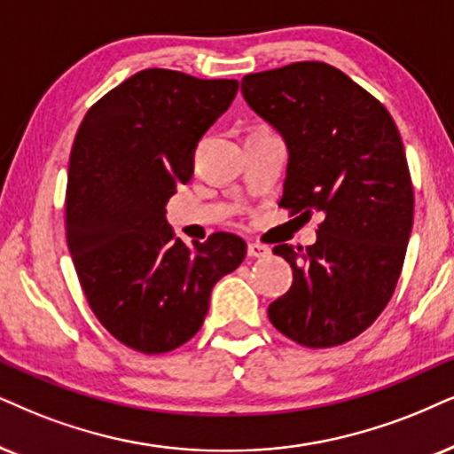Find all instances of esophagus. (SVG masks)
I'll list each match as a JSON object with an SVG mask.
<instances>
[{
	"label": "esophagus",
	"instance_id": "1",
	"mask_svg": "<svg viewBox=\"0 0 454 454\" xmlns=\"http://www.w3.org/2000/svg\"><path fill=\"white\" fill-rule=\"evenodd\" d=\"M247 254H249V257H266L270 255V249L266 245L249 243V247H247Z\"/></svg>",
	"mask_w": 454,
	"mask_h": 454
}]
</instances>
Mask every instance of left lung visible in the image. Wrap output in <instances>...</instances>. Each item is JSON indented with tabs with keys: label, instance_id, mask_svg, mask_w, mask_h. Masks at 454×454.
<instances>
[{
	"label": "left lung",
	"instance_id": "left-lung-1",
	"mask_svg": "<svg viewBox=\"0 0 454 454\" xmlns=\"http://www.w3.org/2000/svg\"><path fill=\"white\" fill-rule=\"evenodd\" d=\"M243 96L289 148L280 207L323 214L317 243L277 245L294 285L268 306L283 335L306 348L341 346L392 300L415 194L403 137L375 96L326 62L245 74Z\"/></svg>",
	"mask_w": 454,
	"mask_h": 454
}]
</instances>
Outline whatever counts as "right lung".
<instances>
[{
  "label": "right lung",
  "instance_id": "add662e5",
  "mask_svg": "<svg viewBox=\"0 0 454 454\" xmlns=\"http://www.w3.org/2000/svg\"><path fill=\"white\" fill-rule=\"evenodd\" d=\"M239 90L145 68L85 113L67 184V243L91 312L117 341L165 354L197 335L209 295L240 266L245 240L214 232L188 247L165 203L192 176V154Z\"/></svg>",
  "mask_w": 454,
  "mask_h": 454
}]
</instances>
